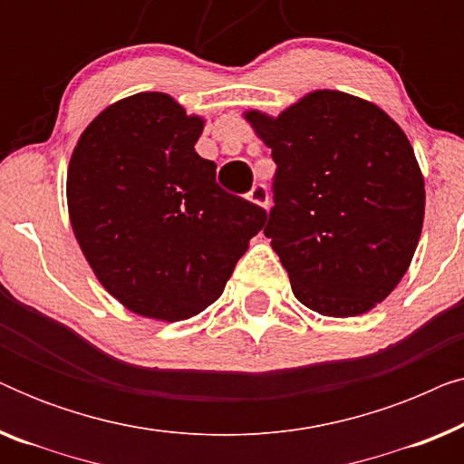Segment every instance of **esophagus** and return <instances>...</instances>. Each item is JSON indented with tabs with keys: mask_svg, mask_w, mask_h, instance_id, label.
I'll return each instance as SVG.
<instances>
[{
	"mask_svg": "<svg viewBox=\"0 0 464 464\" xmlns=\"http://www.w3.org/2000/svg\"><path fill=\"white\" fill-rule=\"evenodd\" d=\"M253 205L262 207V208H268V188L264 186V183H256L253 186V189L249 192V196H246Z\"/></svg>",
	"mask_w": 464,
	"mask_h": 464,
	"instance_id": "1",
	"label": "esophagus"
}]
</instances>
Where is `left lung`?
<instances>
[{
  "instance_id": "obj_1",
  "label": "left lung",
  "mask_w": 464,
  "mask_h": 464,
  "mask_svg": "<svg viewBox=\"0 0 464 464\" xmlns=\"http://www.w3.org/2000/svg\"><path fill=\"white\" fill-rule=\"evenodd\" d=\"M243 116L276 162L264 232L294 295L323 316L370 313L408 272L422 232L424 177L401 126L329 88L278 116Z\"/></svg>"
}]
</instances>
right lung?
<instances>
[{
    "instance_id": "1",
    "label": "right lung",
    "mask_w": 464,
    "mask_h": 464,
    "mask_svg": "<svg viewBox=\"0 0 464 464\" xmlns=\"http://www.w3.org/2000/svg\"><path fill=\"white\" fill-rule=\"evenodd\" d=\"M202 129L170 94L137 92L107 105L69 160L75 240L107 294L148 319L211 306L268 218L218 186L194 150Z\"/></svg>"
}]
</instances>
